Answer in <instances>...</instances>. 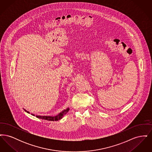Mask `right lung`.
Instances as JSON below:
<instances>
[{
	"label": "right lung",
	"mask_w": 152,
	"mask_h": 152,
	"mask_svg": "<svg viewBox=\"0 0 152 152\" xmlns=\"http://www.w3.org/2000/svg\"><path fill=\"white\" fill-rule=\"evenodd\" d=\"M24 110L26 112H27L28 113H29V112L26 110V109H24ZM69 110V108L66 109H64V110H63L61 112L59 113L58 115L55 116H39V115H36L37 118H41L43 120H48V121H58L60 119H61L63 118V117L65 115L66 113H68V112ZM31 115L32 116H35V115L34 114L31 113Z\"/></svg>",
	"instance_id": "1"
}]
</instances>
